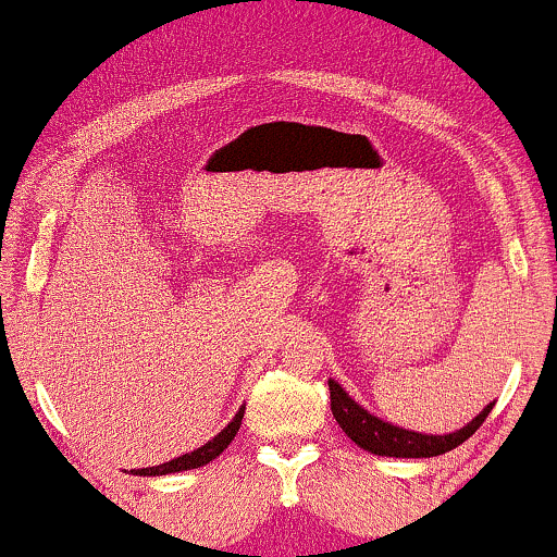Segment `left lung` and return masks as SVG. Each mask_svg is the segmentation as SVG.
<instances>
[{
    "mask_svg": "<svg viewBox=\"0 0 557 557\" xmlns=\"http://www.w3.org/2000/svg\"><path fill=\"white\" fill-rule=\"evenodd\" d=\"M492 406L490 403L479 417H474L463 430H456L450 434H424V432H411L403 430L398 424H389V421L374 417L367 408L359 406L350 398L345 389L337 385L335 380H330V408L332 417H335L341 430L354 440L356 445L363 450L374 453V456H389V458H432L443 456V453L453 450L474 434L479 426L484 424V419L490 417Z\"/></svg>",
    "mask_w": 557,
    "mask_h": 557,
    "instance_id": "1",
    "label": "left lung"
}]
</instances>
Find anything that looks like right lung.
I'll return each instance as SVG.
<instances>
[{
	"label": "right lung",
	"mask_w": 557,
	"mask_h": 557,
	"mask_svg": "<svg viewBox=\"0 0 557 557\" xmlns=\"http://www.w3.org/2000/svg\"><path fill=\"white\" fill-rule=\"evenodd\" d=\"M243 413H246V406L240 408L238 413H235L233 421L222 430L216 437L209 440L207 445L196 447V450L185 453L181 458H172L168 463H159V466H149V469H133V474L138 476H162V474H175V471H188V469H198V466H207L209 461H214L216 456H220L225 447L233 443V437L238 434L240 430V421H243Z\"/></svg>",
	"instance_id": "obj_1"
}]
</instances>
